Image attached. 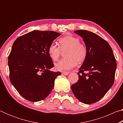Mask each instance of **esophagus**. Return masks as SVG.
Wrapping results in <instances>:
<instances>
[{"instance_id": "34e87169", "label": "esophagus", "mask_w": 123, "mask_h": 123, "mask_svg": "<svg viewBox=\"0 0 123 123\" xmlns=\"http://www.w3.org/2000/svg\"><path fill=\"white\" fill-rule=\"evenodd\" d=\"M62 74H63L64 75H68V74H69V73L68 72H62Z\"/></svg>"}]
</instances>
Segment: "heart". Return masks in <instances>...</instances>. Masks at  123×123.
Masks as SVG:
<instances>
[{
    "label": "heart",
    "mask_w": 123,
    "mask_h": 123,
    "mask_svg": "<svg viewBox=\"0 0 123 123\" xmlns=\"http://www.w3.org/2000/svg\"><path fill=\"white\" fill-rule=\"evenodd\" d=\"M59 46L55 43H51L48 47V54L51 59L57 61L61 55L62 51L66 50V58L60 60L55 63V69L59 71H67L76 66L77 62L81 63L86 59L87 48L86 45L80 43L79 38L68 35L60 38Z\"/></svg>",
    "instance_id": "1"
}]
</instances>
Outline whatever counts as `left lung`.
I'll return each instance as SVG.
<instances>
[{"label":"left lung","instance_id":"1","mask_svg":"<svg viewBox=\"0 0 123 123\" xmlns=\"http://www.w3.org/2000/svg\"><path fill=\"white\" fill-rule=\"evenodd\" d=\"M82 37L87 48V55L79 69V80L72 85L73 93L86 104L100 100L113 85L117 62L107 41L89 31H74Z\"/></svg>","mask_w":123,"mask_h":123}]
</instances>
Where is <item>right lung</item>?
<instances>
[{"label":"right lung","mask_w":123,"mask_h":123,"mask_svg":"<svg viewBox=\"0 0 123 123\" xmlns=\"http://www.w3.org/2000/svg\"><path fill=\"white\" fill-rule=\"evenodd\" d=\"M61 35L51 31H32L16 39L8 57L10 80L26 100L39 101L48 96L61 72L54 67L48 47Z\"/></svg>","instance_id":"1"}]
</instances>
